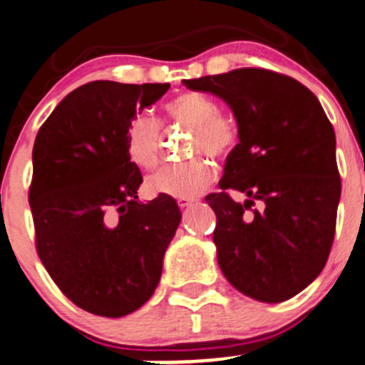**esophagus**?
I'll use <instances>...</instances> for the list:
<instances>
[{
    "label": "esophagus",
    "instance_id": "34e87169",
    "mask_svg": "<svg viewBox=\"0 0 365 365\" xmlns=\"http://www.w3.org/2000/svg\"><path fill=\"white\" fill-rule=\"evenodd\" d=\"M193 202V199H186V197H179V199H177V205H179V208H188L190 205H192Z\"/></svg>",
    "mask_w": 365,
    "mask_h": 365
}]
</instances>
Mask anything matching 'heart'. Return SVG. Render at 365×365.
Wrapping results in <instances>:
<instances>
[{"label":"heart","mask_w":365,"mask_h":365,"mask_svg":"<svg viewBox=\"0 0 365 365\" xmlns=\"http://www.w3.org/2000/svg\"><path fill=\"white\" fill-rule=\"evenodd\" d=\"M173 121L193 128L190 155H228L237 141L233 123L220 115L213 99L202 93H180L166 105ZM160 130L155 117L148 112L137 113L126 126V152L139 168H153L159 159ZM215 170L205 159H193L185 165H165L150 173L146 188L153 195L195 197L212 185Z\"/></svg>","instance_id":"1"}]
</instances>
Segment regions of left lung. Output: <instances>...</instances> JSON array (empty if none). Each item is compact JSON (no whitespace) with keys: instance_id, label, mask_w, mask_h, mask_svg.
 <instances>
[{"instance_id":"left-lung-1","label":"left lung","mask_w":365,"mask_h":365,"mask_svg":"<svg viewBox=\"0 0 365 365\" xmlns=\"http://www.w3.org/2000/svg\"><path fill=\"white\" fill-rule=\"evenodd\" d=\"M232 108L239 145L206 202L217 215L213 242L224 277L260 302H284L327 262L335 237L340 175L335 130L312 90L264 68L185 79ZM237 189L249 199L235 203ZM259 202V208L251 206Z\"/></svg>"}]
</instances>
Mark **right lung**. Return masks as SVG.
Instances as JSON below:
<instances>
[{
    "instance_id": "obj_1",
    "label": "right lung",
    "mask_w": 365,
    "mask_h": 365,
    "mask_svg": "<svg viewBox=\"0 0 365 365\" xmlns=\"http://www.w3.org/2000/svg\"><path fill=\"white\" fill-rule=\"evenodd\" d=\"M168 88L86 83L36 137L29 200L38 255L59 289L93 315L125 317L153 295L180 222L170 195L139 200L143 175L126 152L132 117Z\"/></svg>"
}]
</instances>
